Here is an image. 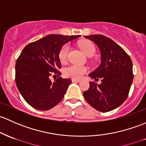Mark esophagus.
Instances as JSON below:
<instances>
[{"instance_id":"1","label":"esophagus","mask_w":146,"mask_h":146,"mask_svg":"<svg viewBox=\"0 0 146 146\" xmlns=\"http://www.w3.org/2000/svg\"><path fill=\"white\" fill-rule=\"evenodd\" d=\"M71 80H72V82H80V80H78V79H73H73H72Z\"/></svg>"}]
</instances>
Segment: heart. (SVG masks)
I'll return each instance as SVG.
<instances>
[{"label":"heart","mask_w":146,"mask_h":146,"mask_svg":"<svg viewBox=\"0 0 146 146\" xmlns=\"http://www.w3.org/2000/svg\"><path fill=\"white\" fill-rule=\"evenodd\" d=\"M80 47L84 52L87 56H92L96 52V47L90 41H82L79 43ZM69 52V45H65L63 46L59 53V60L61 63H65L68 59V54ZM88 70V68L85 66H79L76 64H71L64 68V74L68 78L73 79H80Z\"/></svg>","instance_id":"obj_1"}]
</instances>
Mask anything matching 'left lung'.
Listing matches in <instances>:
<instances>
[{
	"label": "left lung",
	"instance_id": "left-lung-1",
	"mask_svg": "<svg viewBox=\"0 0 146 146\" xmlns=\"http://www.w3.org/2000/svg\"><path fill=\"white\" fill-rule=\"evenodd\" d=\"M85 38L99 47L101 55L100 66L89 75L97 85L90 82V88L83 92L85 100L94 108L108 112L122 105L128 96L133 82V65L130 56L119 45L103 35Z\"/></svg>",
	"mask_w": 146,
	"mask_h": 146
}]
</instances>
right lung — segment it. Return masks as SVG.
<instances>
[{"label": "right lung", "instance_id": "1", "mask_svg": "<svg viewBox=\"0 0 146 146\" xmlns=\"http://www.w3.org/2000/svg\"><path fill=\"white\" fill-rule=\"evenodd\" d=\"M80 36L52 34L26 46L15 65V82L24 100L40 110L51 109L64 98L71 80L59 78L52 82L51 74L60 76L59 53L66 42Z\"/></svg>", "mask_w": 146, "mask_h": 146}]
</instances>
